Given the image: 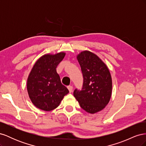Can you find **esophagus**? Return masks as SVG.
<instances>
[{
    "label": "esophagus",
    "mask_w": 146,
    "mask_h": 146,
    "mask_svg": "<svg viewBox=\"0 0 146 146\" xmlns=\"http://www.w3.org/2000/svg\"><path fill=\"white\" fill-rule=\"evenodd\" d=\"M68 90L69 91V92H72V90H73L72 86H68Z\"/></svg>",
    "instance_id": "esophagus-1"
}]
</instances>
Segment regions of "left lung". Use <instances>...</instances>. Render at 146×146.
Wrapping results in <instances>:
<instances>
[{"label": "left lung", "mask_w": 146, "mask_h": 146, "mask_svg": "<svg viewBox=\"0 0 146 146\" xmlns=\"http://www.w3.org/2000/svg\"><path fill=\"white\" fill-rule=\"evenodd\" d=\"M77 58L83 74V84L81 91L74 90V96L85 111L96 113L105 108L111 99V74L103 61L90 51L80 52Z\"/></svg>", "instance_id": "left-lung-1"}]
</instances>
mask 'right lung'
Wrapping results in <instances>:
<instances>
[{
    "label": "right lung",
    "instance_id": "obj_1",
    "mask_svg": "<svg viewBox=\"0 0 146 146\" xmlns=\"http://www.w3.org/2000/svg\"><path fill=\"white\" fill-rule=\"evenodd\" d=\"M66 55L64 52L47 54L40 57L29 75L27 89L33 104L46 111L59 106L69 90L62 85L56 68Z\"/></svg>",
    "mask_w": 146,
    "mask_h": 146
}]
</instances>
